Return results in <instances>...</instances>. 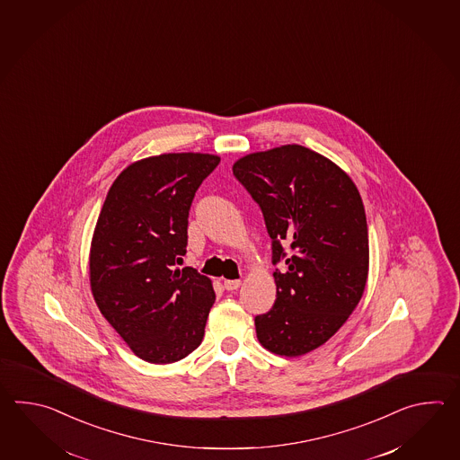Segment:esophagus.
<instances>
[{"label":"esophagus","mask_w":460,"mask_h":460,"mask_svg":"<svg viewBox=\"0 0 460 460\" xmlns=\"http://www.w3.org/2000/svg\"><path fill=\"white\" fill-rule=\"evenodd\" d=\"M240 284H242L240 279H226V281H224V288L226 291H236L240 288Z\"/></svg>","instance_id":"obj_1"}]
</instances>
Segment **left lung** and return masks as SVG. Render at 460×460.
<instances>
[{
	"mask_svg": "<svg viewBox=\"0 0 460 460\" xmlns=\"http://www.w3.org/2000/svg\"><path fill=\"white\" fill-rule=\"evenodd\" d=\"M234 176L263 212L276 301L254 317L264 349L299 357L327 342L353 313L368 276V226L352 179L299 145L238 159Z\"/></svg>",
	"mask_w": 460,
	"mask_h": 460,
	"instance_id": "obj_1",
	"label": "left lung"
}]
</instances>
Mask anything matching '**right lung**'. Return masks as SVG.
<instances>
[{
  "instance_id": "right-lung-1",
  "label": "right lung",
  "mask_w": 460,
  "mask_h": 460,
  "mask_svg": "<svg viewBox=\"0 0 460 460\" xmlns=\"http://www.w3.org/2000/svg\"><path fill=\"white\" fill-rule=\"evenodd\" d=\"M218 163L200 153L141 159L117 177L98 217L92 293L110 325L146 362H177L204 339L214 288L194 268L176 264L186 254L197 189Z\"/></svg>"
}]
</instances>
